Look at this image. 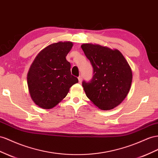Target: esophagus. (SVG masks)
<instances>
[{
    "instance_id": "esophagus-1",
    "label": "esophagus",
    "mask_w": 158,
    "mask_h": 158,
    "mask_svg": "<svg viewBox=\"0 0 158 158\" xmlns=\"http://www.w3.org/2000/svg\"><path fill=\"white\" fill-rule=\"evenodd\" d=\"M78 81H79V82H82V76H80L78 77Z\"/></svg>"
}]
</instances>
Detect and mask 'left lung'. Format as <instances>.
I'll return each mask as SVG.
<instances>
[{
    "label": "left lung",
    "mask_w": 158,
    "mask_h": 158,
    "mask_svg": "<svg viewBox=\"0 0 158 158\" xmlns=\"http://www.w3.org/2000/svg\"><path fill=\"white\" fill-rule=\"evenodd\" d=\"M81 47L93 67L92 78L82 82L86 96L101 110L114 108L130 91L132 81L130 65L118 50L92 44Z\"/></svg>",
    "instance_id": "left-lung-1"
}]
</instances>
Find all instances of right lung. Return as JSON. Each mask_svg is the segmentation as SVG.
<instances>
[{
    "mask_svg": "<svg viewBox=\"0 0 158 158\" xmlns=\"http://www.w3.org/2000/svg\"><path fill=\"white\" fill-rule=\"evenodd\" d=\"M73 44L59 42L48 46L37 55L30 68L27 82L35 103L50 109L66 96L70 88L78 82L71 74L70 63L66 59Z\"/></svg>",
    "mask_w": 158,
    "mask_h": 158,
    "instance_id": "add662e5",
    "label": "right lung"
}]
</instances>
